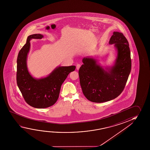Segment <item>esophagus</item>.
<instances>
[{"mask_svg":"<svg viewBox=\"0 0 150 150\" xmlns=\"http://www.w3.org/2000/svg\"><path fill=\"white\" fill-rule=\"evenodd\" d=\"M81 64H77V65H76V69H77V70H79V68H80V67H81Z\"/></svg>","mask_w":150,"mask_h":150,"instance_id":"esophagus-1","label":"esophagus"}]
</instances>
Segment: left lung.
<instances>
[{"label":"left lung","mask_w":150,"mask_h":150,"mask_svg":"<svg viewBox=\"0 0 150 150\" xmlns=\"http://www.w3.org/2000/svg\"><path fill=\"white\" fill-rule=\"evenodd\" d=\"M109 43L114 44L117 55L112 67H103L97 60L83 57L79 69L80 84L84 96L91 101L101 103L111 100L125 88L131 69L128 40L121 32H113Z\"/></svg>","instance_id":"8db88e82"}]
</instances>
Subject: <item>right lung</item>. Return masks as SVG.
I'll return each mask as SVG.
<instances>
[{
  "mask_svg": "<svg viewBox=\"0 0 150 150\" xmlns=\"http://www.w3.org/2000/svg\"><path fill=\"white\" fill-rule=\"evenodd\" d=\"M43 35L34 34L28 37L27 42L20 50L17 57V83L25 101L35 108H45L53 105L59 97L62 84L75 66L58 67L47 77L35 79L28 69L27 59L32 39H41Z\"/></svg>",
  "mask_w": 150,
  "mask_h": 150,
  "instance_id": "1",
  "label": "right lung"
}]
</instances>
